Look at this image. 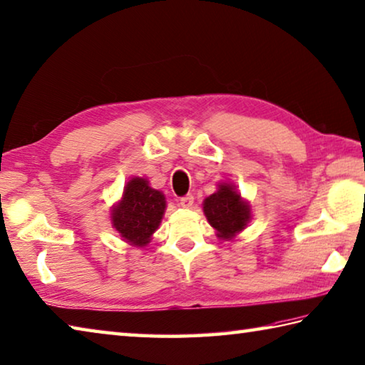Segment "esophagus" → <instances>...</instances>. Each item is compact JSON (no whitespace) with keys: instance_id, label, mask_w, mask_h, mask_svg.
I'll list each match as a JSON object with an SVG mask.
<instances>
[{"instance_id":"1","label":"esophagus","mask_w":365,"mask_h":365,"mask_svg":"<svg viewBox=\"0 0 365 365\" xmlns=\"http://www.w3.org/2000/svg\"><path fill=\"white\" fill-rule=\"evenodd\" d=\"M193 202H195V196L191 195V193L180 197V205H182V207H191V205H193Z\"/></svg>"}]
</instances>
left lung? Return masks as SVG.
<instances>
[{
  "mask_svg": "<svg viewBox=\"0 0 365 365\" xmlns=\"http://www.w3.org/2000/svg\"><path fill=\"white\" fill-rule=\"evenodd\" d=\"M204 214L218 231V237L231 240L247 225L250 207L231 185L222 183L220 190L204 201Z\"/></svg>",
  "mask_w": 365,
  "mask_h": 365,
  "instance_id": "8db88e82",
  "label": "left lung"
}]
</instances>
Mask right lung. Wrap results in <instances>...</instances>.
<instances>
[{"label":"right lung","mask_w":365,"mask_h":365,"mask_svg":"<svg viewBox=\"0 0 365 365\" xmlns=\"http://www.w3.org/2000/svg\"><path fill=\"white\" fill-rule=\"evenodd\" d=\"M164 209L161 191L151 188L145 178L135 177L125 185L121 202L111 212V220L124 241L142 247L160 227Z\"/></svg>","instance_id":"right-lung-1"}]
</instances>
